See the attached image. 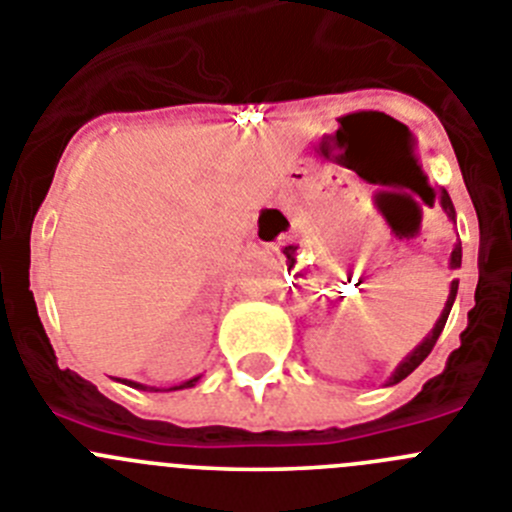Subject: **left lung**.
<instances>
[{
	"mask_svg": "<svg viewBox=\"0 0 512 512\" xmlns=\"http://www.w3.org/2000/svg\"><path fill=\"white\" fill-rule=\"evenodd\" d=\"M439 202H442V207H444V212L450 214L452 219H455V207H452V199H450V194H447V191L442 189V194H439ZM452 267H460L462 265V247L460 245H455V250H452V262H450ZM455 295H457V280L455 283H452V290H450V298H447V305H444V310H442V318H439L437 321V326L432 328V333H429L427 338H424V343L419 348H414V353L412 356L407 358V361H404V364L399 366V369L394 371V376H391L389 379V384H399L401 379H407L409 374H412L414 369H417L419 364H422L424 358L429 356V353H432V348H434V343H437V338H439V333H442V328H444V323H447V315H450V310H452V303H455Z\"/></svg>",
	"mask_w": 512,
	"mask_h": 512,
	"instance_id": "1",
	"label": "left lung"
}]
</instances>
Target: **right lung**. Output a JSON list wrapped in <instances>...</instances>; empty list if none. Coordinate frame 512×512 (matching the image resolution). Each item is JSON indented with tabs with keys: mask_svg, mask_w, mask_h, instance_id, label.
Segmentation results:
<instances>
[{
	"mask_svg": "<svg viewBox=\"0 0 512 512\" xmlns=\"http://www.w3.org/2000/svg\"><path fill=\"white\" fill-rule=\"evenodd\" d=\"M197 379H199V376H197ZM197 379H189V381H184V384H181V386H174V389H189V386H194V384H197ZM126 384H128V386H136V389H146V386H141V384H133V381H126Z\"/></svg>",
	"mask_w": 512,
	"mask_h": 512,
	"instance_id": "right-lung-1",
	"label": "right lung"
}]
</instances>
